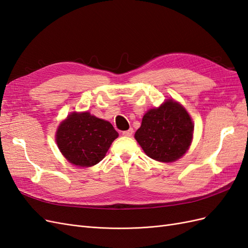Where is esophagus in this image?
I'll use <instances>...</instances> for the list:
<instances>
[{
	"mask_svg": "<svg viewBox=\"0 0 248 248\" xmlns=\"http://www.w3.org/2000/svg\"><path fill=\"white\" fill-rule=\"evenodd\" d=\"M132 133H133V129L132 128H130L128 130H125V131L122 132V134H123L124 137H131Z\"/></svg>",
	"mask_w": 248,
	"mask_h": 248,
	"instance_id": "esophagus-1",
	"label": "esophagus"
}]
</instances>
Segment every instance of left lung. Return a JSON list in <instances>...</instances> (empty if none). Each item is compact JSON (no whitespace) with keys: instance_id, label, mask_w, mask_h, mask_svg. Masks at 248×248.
Wrapping results in <instances>:
<instances>
[{"instance_id":"1","label":"left lung","mask_w":248,"mask_h":248,"mask_svg":"<svg viewBox=\"0 0 248 248\" xmlns=\"http://www.w3.org/2000/svg\"><path fill=\"white\" fill-rule=\"evenodd\" d=\"M193 134L186 109L169 99L158 108L148 110L134 138L150 158L172 162L188 150Z\"/></svg>"}]
</instances>
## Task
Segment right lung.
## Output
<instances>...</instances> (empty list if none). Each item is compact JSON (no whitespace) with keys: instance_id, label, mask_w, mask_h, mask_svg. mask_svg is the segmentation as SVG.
Returning <instances> with one entry per match:
<instances>
[{"instance_id":"1","label":"right lung","mask_w":248,"mask_h":248,"mask_svg":"<svg viewBox=\"0 0 248 248\" xmlns=\"http://www.w3.org/2000/svg\"><path fill=\"white\" fill-rule=\"evenodd\" d=\"M117 138L118 132L109 122L90 112H73L60 125L56 140L67 160L87 168L101 161Z\"/></svg>"}]
</instances>
